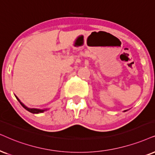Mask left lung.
I'll use <instances>...</instances> for the list:
<instances>
[{
    "mask_svg": "<svg viewBox=\"0 0 155 155\" xmlns=\"http://www.w3.org/2000/svg\"><path fill=\"white\" fill-rule=\"evenodd\" d=\"M127 111V110H125V111Z\"/></svg>",
    "mask_w": 155,
    "mask_h": 155,
    "instance_id": "1",
    "label": "left lung"
}]
</instances>
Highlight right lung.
I'll list each match as a JSON object with an SVG mask.
<instances>
[{"instance_id":"1","label":"right lung","mask_w":155,"mask_h":155,"mask_svg":"<svg viewBox=\"0 0 155 155\" xmlns=\"http://www.w3.org/2000/svg\"><path fill=\"white\" fill-rule=\"evenodd\" d=\"M15 98H16V99H17V100L19 102H20V104H21V106H22V107H23V108L26 109L27 111H28L29 112H31V113H32V114H39V113H43V112H44V111H46V110H48V109H35V108H28V107H26V106L24 105L22 102H21V101H20V99H19L18 98V97H16V96L15 95Z\"/></svg>"}]
</instances>
